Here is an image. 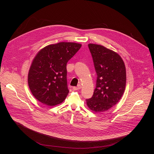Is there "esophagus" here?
<instances>
[{
	"instance_id": "1",
	"label": "esophagus",
	"mask_w": 154,
	"mask_h": 154,
	"mask_svg": "<svg viewBox=\"0 0 154 154\" xmlns=\"http://www.w3.org/2000/svg\"><path fill=\"white\" fill-rule=\"evenodd\" d=\"M81 88H82V86L80 85H79L77 86H74L72 89L74 90H79L81 89Z\"/></svg>"
}]
</instances>
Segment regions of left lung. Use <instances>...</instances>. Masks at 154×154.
Masks as SVG:
<instances>
[{"instance_id":"8db88e82","label":"left lung","mask_w":154,"mask_h":154,"mask_svg":"<svg viewBox=\"0 0 154 154\" xmlns=\"http://www.w3.org/2000/svg\"><path fill=\"white\" fill-rule=\"evenodd\" d=\"M97 74L96 86L86 105L96 113L107 111L121 99L126 85V70L119 54L105 47L89 44Z\"/></svg>"}]
</instances>
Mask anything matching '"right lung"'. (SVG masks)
I'll return each instance as SVG.
<instances>
[{
    "instance_id": "add662e5",
    "label": "right lung",
    "mask_w": 154,
    "mask_h": 154,
    "mask_svg": "<svg viewBox=\"0 0 154 154\" xmlns=\"http://www.w3.org/2000/svg\"><path fill=\"white\" fill-rule=\"evenodd\" d=\"M82 45L61 42L40 50L34 58L28 74V84L33 96L48 106L62 103L69 93L68 61Z\"/></svg>"
}]
</instances>
